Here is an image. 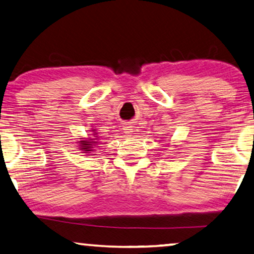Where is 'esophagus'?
Listing matches in <instances>:
<instances>
[{
    "instance_id": "34e87169",
    "label": "esophagus",
    "mask_w": 254,
    "mask_h": 254,
    "mask_svg": "<svg viewBox=\"0 0 254 254\" xmlns=\"http://www.w3.org/2000/svg\"><path fill=\"white\" fill-rule=\"evenodd\" d=\"M123 130H124V133H126L127 135H131L132 132H133V131H132L133 128H132L131 126H128V124H126V126L123 127Z\"/></svg>"
}]
</instances>
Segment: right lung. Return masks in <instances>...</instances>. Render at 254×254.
I'll return each instance as SVG.
<instances>
[{"label":"right lung","instance_id":"1","mask_svg":"<svg viewBox=\"0 0 254 254\" xmlns=\"http://www.w3.org/2000/svg\"><path fill=\"white\" fill-rule=\"evenodd\" d=\"M90 140H94V139H90ZM81 142V146H82V150L84 151H90V148L92 144H90V142H87V141H80Z\"/></svg>","mask_w":254,"mask_h":254}]
</instances>
